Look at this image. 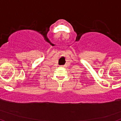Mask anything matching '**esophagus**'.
I'll list each match as a JSON object with an SVG mask.
<instances>
[{
	"mask_svg": "<svg viewBox=\"0 0 121 121\" xmlns=\"http://www.w3.org/2000/svg\"><path fill=\"white\" fill-rule=\"evenodd\" d=\"M65 65H63V67H65Z\"/></svg>",
	"mask_w": 121,
	"mask_h": 121,
	"instance_id": "1",
	"label": "esophagus"
}]
</instances>
